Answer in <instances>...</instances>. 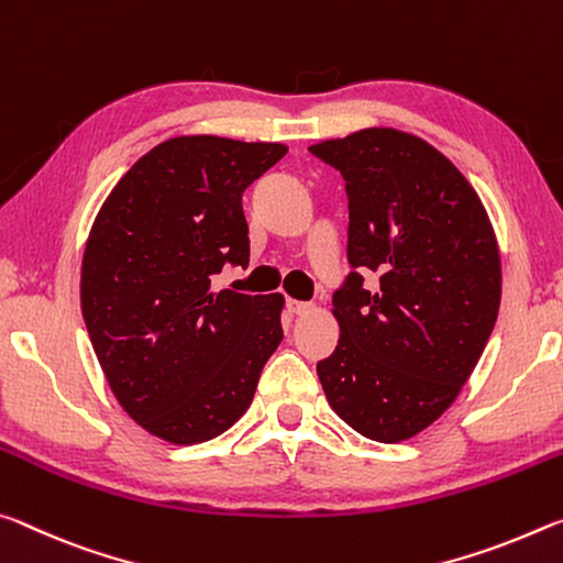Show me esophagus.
Masks as SVG:
<instances>
[{
  "mask_svg": "<svg viewBox=\"0 0 563 563\" xmlns=\"http://www.w3.org/2000/svg\"><path fill=\"white\" fill-rule=\"evenodd\" d=\"M287 309H289V314H297V317H301V314H309V311L314 309V303H309V301H297V299H289V301H287Z\"/></svg>",
  "mask_w": 563,
  "mask_h": 563,
  "instance_id": "1",
  "label": "esophagus"
}]
</instances>
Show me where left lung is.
I'll use <instances>...</instances> for the list:
<instances>
[{
	"label": "left lung",
	"mask_w": 563,
	"mask_h": 563,
	"mask_svg": "<svg viewBox=\"0 0 563 563\" xmlns=\"http://www.w3.org/2000/svg\"><path fill=\"white\" fill-rule=\"evenodd\" d=\"M342 172L349 264L334 294V354L317 364L339 417L396 444L444 413L468 382L501 303V256L472 184L421 136L368 126L311 144Z\"/></svg>",
	"instance_id": "8db88e82"
}]
</instances>
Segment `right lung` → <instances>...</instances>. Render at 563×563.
I'll list each match as a JSON object with an SVG mask.
<instances>
[{
    "instance_id": "right-lung-1",
    "label": "right lung",
    "mask_w": 563,
    "mask_h": 563,
    "mask_svg": "<svg viewBox=\"0 0 563 563\" xmlns=\"http://www.w3.org/2000/svg\"><path fill=\"white\" fill-rule=\"evenodd\" d=\"M289 150L214 134L174 136L101 205L81 260V314L122 409L172 444L242 419L279 346L282 294L211 291L249 264L242 195Z\"/></svg>"
}]
</instances>
